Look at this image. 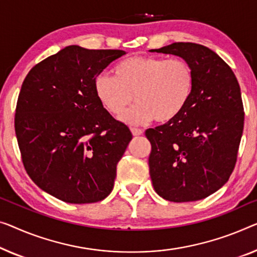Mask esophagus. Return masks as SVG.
I'll return each mask as SVG.
<instances>
[{
    "mask_svg": "<svg viewBox=\"0 0 257 257\" xmlns=\"http://www.w3.org/2000/svg\"><path fill=\"white\" fill-rule=\"evenodd\" d=\"M130 130H132V133H133L134 136H141L142 134H143V130L139 129V128H132Z\"/></svg>",
    "mask_w": 257,
    "mask_h": 257,
    "instance_id": "esophagus-1",
    "label": "esophagus"
}]
</instances>
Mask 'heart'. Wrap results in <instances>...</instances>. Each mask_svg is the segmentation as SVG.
I'll return each instance as SVG.
<instances>
[{"label": "heart", "instance_id": "obj_1", "mask_svg": "<svg viewBox=\"0 0 257 257\" xmlns=\"http://www.w3.org/2000/svg\"><path fill=\"white\" fill-rule=\"evenodd\" d=\"M114 76L100 74L94 78V93L101 106L127 123L140 124L155 118L166 123L185 109L194 87L189 64L180 59L132 56L114 67Z\"/></svg>", "mask_w": 257, "mask_h": 257}]
</instances>
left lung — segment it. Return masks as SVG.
I'll use <instances>...</instances> for the list:
<instances>
[{
	"label": "left lung",
	"instance_id": "left-lung-1",
	"mask_svg": "<svg viewBox=\"0 0 257 257\" xmlns=\"http://www.w3.org/2000/svg\"><path fill=\"white\" fill-rule=\"evenodd\" d=\"M149 52L181 57L194 74L185 109L145 132L153 188L171 202L202 200L220 189L235 166L244 120L238 79L205 46L174 43Z\"/></svg>",
	"mask_w": 257,
	"mask_h": 257
}]
</instances>
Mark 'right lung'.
I'll list each match as a JSON object with an SVG mask.
<instances>
[{
	"label": "right lung",
	"mask_w": 257,
	"mask_h": 257,
	"mask_svg": "<svg viewBox=\"0 0 257 257\" xmlns=\"http://www.w3.org/2000/svg\"><path fill=\"white\" fill-rule=\"evenodd\" d=\"M124 54L71 45L34 66L23 82L15 116L23 164L40 189L61 201L94 203L113 189L133 135L101 106L93 83Z\"/></svg>",
	"instance_id": "right-lung-1"
}]
</instances>
